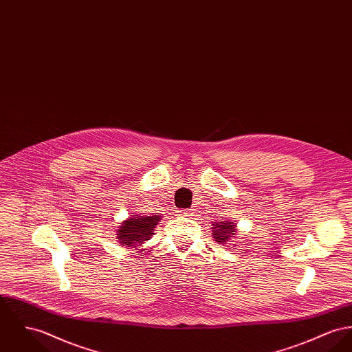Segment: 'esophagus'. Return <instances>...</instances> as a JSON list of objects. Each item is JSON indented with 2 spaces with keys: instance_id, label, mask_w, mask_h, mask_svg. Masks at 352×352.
<instances>
[{
  "instance_id": "obj_1",
  "label": "esophagus",
  "mask_w": 352,
  "mask_h": 352,
  "mask_svg": "<svg viewBox=\"0 0 352 352\" xmlns=\"http://www.w3.org/2000/svg\"><path fill=\"white\" fill-rule=\"evenodd\" d=\"M176 213L179 217H190L193 214V212L188 211V210L187 211H177Z\"/></svg>"
}]
</instances>
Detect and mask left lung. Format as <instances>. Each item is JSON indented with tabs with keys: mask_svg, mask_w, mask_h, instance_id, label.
Segmentation results:
<instances>
[{
	"mask_svg": "<svg viewBox=\"0 0 352 352\" xmlns=\"http://www.w3.org/2000/svg\"><path fill=\"white\" fill-rule=\"evenodd\" d=\"M236 223L230 220H221L212 224V236L219 244H226L230 239H234Z\"/></svg>",
	"mask_w": 352,
	"mask_h": 352,
	"instance_id": "1",
	"label": "left lung"
}]
</instances>
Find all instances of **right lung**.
Listing matches in <instances>:
<instances>
[{"instance_id":"obj_1","label":"right lung","mask_w":352,"mask_h":352,"mask_svg":"<svg viewBox=\"0 0 352 352\" xmlns=\"http://www.w3.org/2000/svg\"><path fill=\"white\" fill-rule=\"evenodd\" d=\"M160 220H162L160 214H151V216L141 214V213L131 214L128 219L121 221L118 227L116 234H118V243L122 247L126 245L129 248L138 250L139 252L145 251V250H140V247L145 241L152 239L153 231Z\"/></svg>"}]
</instances>
